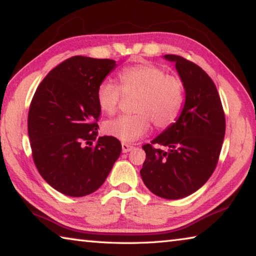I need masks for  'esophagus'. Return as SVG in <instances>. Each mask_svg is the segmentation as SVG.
Masks as SVG:
<instances>
[{
	"instance_id": "34e87169",
	"label": "esophagus",
	"mask_w": 256,
	"mask_h": 256,
	"mask_svg": "<svg viewBox=\"0 0 256 256\" xmlns=\"http://www.w3.org/2000/svg\"><path fill=\"white\" fill-rule=\"evenodd\" d=\"M132 149H133V146L132 144H122V151H123V152H128V151H131Z\"/></svg>"
}]
</instances>
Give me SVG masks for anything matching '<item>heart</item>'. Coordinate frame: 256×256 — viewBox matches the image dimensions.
Masks as SVG:
<instances>
[{
  "instance_id": "b5f03b06",
  "label": "heart",
  "mask_w": 256,
  "mask_h": 256,
  "mask_svg": "<svg viewBox=\"0 0 256 256\" xmlns=\"http://www.w3.org/2000/svg\"><path fill=\"white\" fill-rule=\"evenodd\" d=\"M118 86L110 81L99 84L96 99L100 110L114 114L123 94H138L133 115H122L107 120L105 132L123 142H133L154 126L166 128L178 118L184 104L183 82L167 74L164 68L142 62L122 68L118 74Z\"/></svg>"
}]
</instances>
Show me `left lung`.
<instances>
[{
  "label": "left lung",
  "instance_id": "8db88e82",
  "mask_svg": "<svg viewBox=\"0 0 256 256\" xmlns=\"http://www.w3.org/2000/svg\"><path fill=\"white\" fill-rule=\"evenodd\" d=\"M175 63L183 82L185 102L170 126L144 144L142 180L157 196L177 200L196 192L216 170L222 151L226 120L218 90L211 78L193 62L164 55ZM162 145L166 150H157Z\"/></svg>",
  "mask_w": 256,
  "mask_h": 256
}]
</instances>
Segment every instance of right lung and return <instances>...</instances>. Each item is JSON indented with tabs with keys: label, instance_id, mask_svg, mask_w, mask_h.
I'll use <instances>...</instances> for the list:
<instances>
[{
	"label": "right lung",
	"instance_id": "add662e5",
	"mask_svg": "<svg viewBox=\"0 0 256 256\" xmlns=\"http://www.w3.org/2000/svg\"><path fill=\"white\" fill-rule=\"evenodd\" d=\"M115 68L114 60L73 56L45 76L30 104L34 162L42 178L68 196L97 190L122 151L116 138H97L102 110L96 92Z\"/></svg>",
	"mask_w": 256,
	"mask_h": 256
}]
</instances>
